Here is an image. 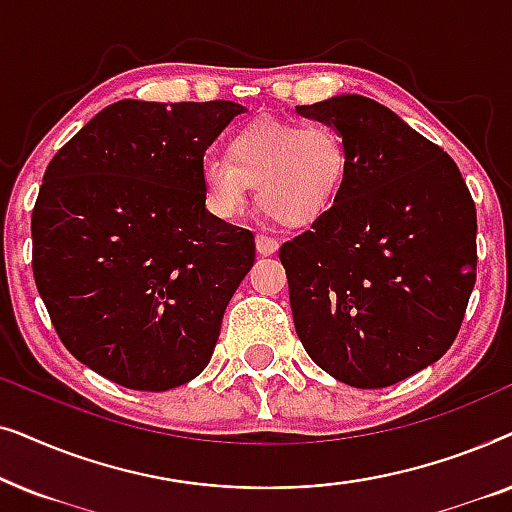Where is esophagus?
<instances>
[{
	"mask_svg": "<svg viewBox=\"0 0 512 512\" xmlns=\"http://www.w3.org/2000/svg\"><path fill=\"white\" fill-rule=\"evenodd\" d=\"M279 249V242L268 235H256V251L261 256H272Z\"/></svg>",
	"mask_w": 512,
	"mask_h": 512,
	"instance_id": "obj_1",
	"label": "esophagus"
}]
</instances>
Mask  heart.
Returning a JSON list of instances; mask_svg holds the SVG:
<instances>
[{
  "label": "heart",
  "instance_id": "1",
  "mask_svg": "<svg viewBox=\"0 0 512 512\" xmlns=\"http://www.w3.org/2000/svg\"><path fill=\"white\" fill-rule=\"evenodd\" d=\"M349 153L331 125L258 118L228 139L226 156L200 163L205 205L219 219H237L256 186L258 202L289 228L317 223L347 184Z\"/></svg>",
  "mask_w": 512,
  "mask_h": 512
}]
</instances>
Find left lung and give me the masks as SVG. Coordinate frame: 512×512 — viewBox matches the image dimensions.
<instances>
[{"instance_id":"obj_1","label":"left lung","mask_w":512,"mask_h":512,"mask_svg":"<svg viewBox=\"0 0 512 512\" xmlns=\"http://www.w3.org/2000/svg\"><path fill=\"white\" fill-rule=\"evenodd\" d=\"M349 153L331 212L279 249L293 324L321 370L382 389L436 363L475 284V205L459 167L363 95L296 107Z\"/></svg>"}]
</instances>
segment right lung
Segmentation results:
<instances>
[{
  "label": "right lung",
  "instance_id": "obj_1",
  "mask_svg": "<svg viewBox=\"0 0 512 512\" xmlns=\"http://www.w3.org/2000/svg\"><path fill=\"white\" fill-rule=\"evenodd\" d=\"M242 104H109L46 167L32 270L62 345L97 375L167 391L207 368L254 235L207 212L200 163Z\"/></svg>",
  "mask_w": 512,
  "mask_h": 512
}]
</instances>
